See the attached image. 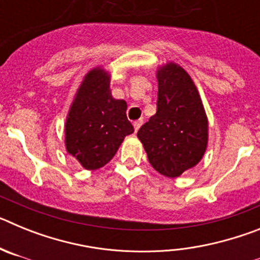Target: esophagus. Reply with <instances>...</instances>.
I'll return each instance as SVG.
<instances>
[{"mask_svg": "<svg viewBox=\"0 0 260 260\" xmlns=\"http://www.w3.org/2000/svg\"><path fill=\"white\" fill-rule=\"evenodd\" d=\"M142 123H143V119H138V121H134V128H135V132H138L139 130V127L142 126Z\"/></svg>", "mask_w": 260, "mask_h": 260, "instance_id": "1", "label": "esophagus"}]
</instances>
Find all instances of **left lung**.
Masks as SVG:
<instances>
[{
    "instance_id": "1",
    "label": "left lung",
    "mask_w": 260,
    "mask_h": 260,
    "mask_svg": "<svg viewBox=\"0 0 260 260\" xmlns=\"http://www.w3.org/2000/svg\"><path fill=\"white\" fill-rule=\"evenodd\" d=\"M157 79V109L139 128L138 138L153 169L174 178L203 157L208 122L198 89L181 66L168 63Z\"/></svg>"
}]
</instances>
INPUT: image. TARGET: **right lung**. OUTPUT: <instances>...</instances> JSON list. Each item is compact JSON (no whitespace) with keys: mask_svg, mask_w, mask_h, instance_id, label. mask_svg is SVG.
I'll list each match as a JSON object with an SVG mask.
<instances>
[{"mask_svg":"<svg viewBox=\"0 0 260 260\" xmlns=\"http://www.w3.org/2000/svg\"><path fill=\"white\" fill-rule=\"evenodd\" d=\"M109 83L104 70L89 71L66 119V150L88 171L109 162L126 135L134 133L126 102L112 98Z\"/></svg>","mask_w":260,"mask_h":260,"instance_id":"right-lung-1","label":"right lung"}]
</instances>
